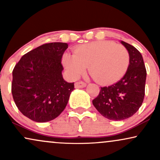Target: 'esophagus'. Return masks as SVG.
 I'll list each match as a JSON object with an SVG mask.
<instances>
[{"instance_id":"1","label":"esophagus","mask_w":160,"mask_h":160,"mask_svg":"<svg viewBox=\"0 0 160 160\" xmlns=\"http://www.w3.org/2000/svg\"><path fill=\"white\" fill-rule=\"evenodd\" d=\"M87 85V84L85 82H78L75 84V88H85Z\"/></svg>"}]
</instances>
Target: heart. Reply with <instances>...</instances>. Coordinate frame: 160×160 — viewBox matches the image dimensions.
<instances>
[{
	"label": "heart",
	"mask_w": 160,
	"mask_h": 160,
	"mask_svg": "<svg viewBox=\"0 0 160 160\" xmlns=\"http://www.w3.org/2000/svg\"><path fill=\"white\" fill-rule=\"evenodd\" d=\"M129 53L121 44L108 41H92L77 47L73 55L65 54L63 64L69 73L78 78L89 66L90 72L102 85L116 83L125 76Z\"/></svg>",
	"instance_id": "heart-1"
}]
</instances>
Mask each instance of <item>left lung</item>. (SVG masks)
Segmentation results:
<instances>
[{
	"label": "left lung",
	"instance_id": "1",
	"mask_svg": "<svg viewBox=\"0 0 160 160\" xmlns=\"http://www.w3.org/2000/svg\"><path fill=\"white\" fill-rule=\"evenodd\" d=\"M129 53V65L122 79L116 84L101 88L92 104L104 117L120 121L131 117L141 107L145 96L146 69L139 51L121 41Z\"/></svg>",
	"mask_w": 160,
	"mask_h": 160
}]
</instances>
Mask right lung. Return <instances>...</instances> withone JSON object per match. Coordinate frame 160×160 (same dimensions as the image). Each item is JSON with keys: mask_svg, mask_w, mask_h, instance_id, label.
Returning <instances> with one entry per match:
<instances>
[{"mask_svg": "<svg viewBox=\"0 0 160 160\" xmlns=\"http://www.w3.org/2000/svg\"><path fill=\"white\" fill-rule=\"evenodd\" d=\"M67 43L44 44L21 57L12 71V93L17 108L37 122L56 119L68 104L74 83L62 76Z\"/></svg>", "mask_w": 160, "mask_h": 160, "instance_id": "add662e5", "label": "right lung"}]
</instances>
